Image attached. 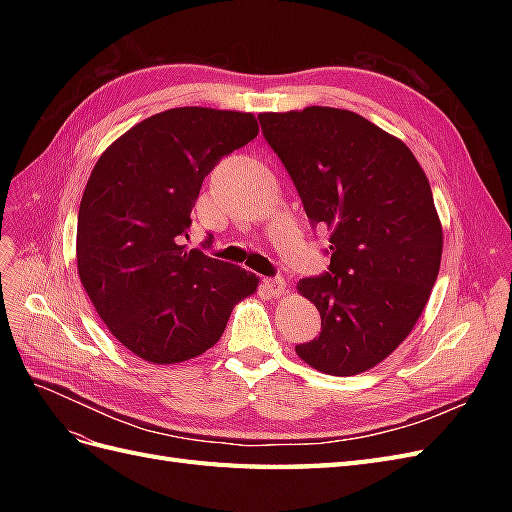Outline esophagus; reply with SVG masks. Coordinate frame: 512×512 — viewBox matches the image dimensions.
I'll return each mask as SVG.
<instances>
[{"label":"esophagus","mask_w":512,"mask_h":512,"mask_svg":"<svg viewBox=\"0 0 512 512\" xmlns=\"http://www.w3.org/2000/svg\"><path fill=\"white\" fill-rule=\"evenodd\" d=\"M265 288L269 294H273V297H277V294H282L284 288H286V280L282 275H275V277H267L265 280Z\"/></svg>","instance_id":"1"}]
</instances>
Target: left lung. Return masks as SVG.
Listing matches in <instances>:
<instances>
[{
    "label": "left lung",
    "instance_id": "obj_1",
    "mask_svg": "<svg viewBox=\"0 0 512 512\" xmlns=\"http://www.w3.org/2000/svg\"><path fill=\"white\" fill-rule=\"evenodd\" d=\"M312 228H329V269L303 277L322 331L301 359L354 376L412 331L440 271L442 226L412 151L365 117L331 106L258 115Z\"/></svg>",
    "mask_w": 512,
    "mask_h": 512
}]
</instances>
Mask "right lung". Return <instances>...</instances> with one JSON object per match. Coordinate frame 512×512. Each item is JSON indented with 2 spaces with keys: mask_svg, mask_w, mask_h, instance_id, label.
<instances>
[{
  "mask_svg": "<svg viewBox=\"0 0 512 512\" xmlns=\"http://www.w3.org/2000/svg\"><path fill=\"white\" fill-rule=\"evenodd\" d=\"M256 134L252 113L170 108L136 123L91 170L76 226L81 282L108 331L149 363L209 350L258 286L254 273L181 245L205 177Z\"/></svg>",
  "mask_w": 512,
  "mask_h": 512,
  "instance_id": "right-lung-1",
  "label": "right lung"
}]
</instances>
